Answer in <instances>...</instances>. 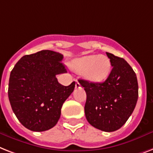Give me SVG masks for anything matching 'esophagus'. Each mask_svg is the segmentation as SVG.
<instances>
[{
  "label": "esophagus",
  "instance_id": "34e87169",
  "mask_svg": "<svg viewBox=\"0 0 153 153\" xmlns=\"http://www.w3.org/2000/svg\"><path fill=\"white\" fill-rule=\"evenodd\" d=\"M75 88H76V89H79V88H81V84L78 82V81H76V83H75Z\"/></svg>",
  "mask_w": 153,
  "mask_h": 153
}]
</instances>
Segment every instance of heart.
<instances>
[{
  "label": "heart",
  "mask_w": 153,
  "mask_h": 153,
  "mask_svg": "<svg viewBox=\"0 0 153 153\" xmlns=\"http://www.w3.org/2000/svg\"><path fill=\"white\" fill-rule=\"evenodd\" d=\"M71 69L84 73L86 79L92 82H102L108 78L111 71V62L104 55H89L73 59L70 64Z\"/></svg>",
  "instance_id": "b5f03b06"
}]
</instances>
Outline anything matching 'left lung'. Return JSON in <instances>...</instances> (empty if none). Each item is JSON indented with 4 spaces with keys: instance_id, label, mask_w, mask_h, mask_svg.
<instances>
[{
    "instance_id": "1",
    "label": "left lung",
    "mask_w": 153,
    "mask_h": 153,
    "mask_svg": "<svg viewBox=\"0 0 153 153\" xmlns=\"http://www.w3.org/2000/svg\"><path fill=\"white\" fill-rule=\"evenodd\" d=\"M112 69L100 83L79 79L86 93L85 114L90 125L105 132L119 130L126 123L137 104L136 74L123 58L106 53Z\"/></svg>"
}]
</instances>
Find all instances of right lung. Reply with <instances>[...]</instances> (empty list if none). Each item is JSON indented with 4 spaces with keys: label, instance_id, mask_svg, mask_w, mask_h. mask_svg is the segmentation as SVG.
Wrapping results in <instances>:
<instances>
[{
    "label": "right lung",
    "instance_id": "obj_1",
    "mask_svg": "<svg viewBox=\"0 0 153 153\" xmlns=\"http://www.w3.org/2000/svg\"><path fill=\"white\" fill-rule=\"evenodd\" d=\"M62 54L42 50L23 56L10 74L8 98L12 111L23 126L32 131L53 128L61 108L74 91L75 82L64 86L56 74L67 72Z\"/></svg>",
    "mask_w": 153,
    "mask_h": 153
}]
</instances>
